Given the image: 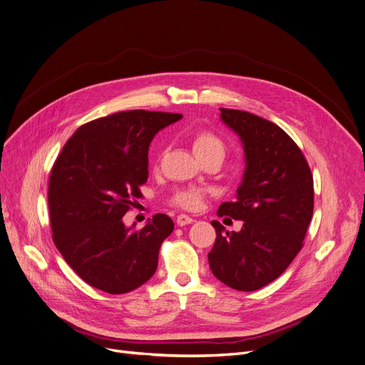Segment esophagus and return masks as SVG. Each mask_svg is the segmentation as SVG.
<instances>
[{
    "label": "esophagus",
    "mask_w": 365,
    "mask_h": 365,
    "mask_svg": "<svg viewBox=\"0 0 365 365\" xmlns=\"http://www.w3.org/2000/svg\"><path fill=\"white\" fill-rule=\"evenodd\" d=\"M176 222H178L179 227H185V225L192 224L194 219H192L191 216H187V215H179L178 219H176Z\"/></svg>",
    "instance_id": "34e87169"
}]
</instances>
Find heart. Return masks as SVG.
<instances>
[{
    "instance_id": "1",
    "label": "heart",
    "mask_w": 365,
    "mask_h": 365,
    "mask_svg": "<svg viewBox=\"0 0 365 365\" xmlns=\"http://www.w3.org/2000/svg\"><path fill=\"white\" fill-rule=\"evenodd\" d=\"M192 149L195 155L200 158L216 155L224 158L225 156V143L216 134L210 131H200L192 137ZM204 192L197 187H186L180 189L173 197V204L179 205L185 210H197L202 204Z\"/></svg>"
}]
</instances>
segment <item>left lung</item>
<instances>
[{"instance_id": "1", "label": "left lung", "mask_w": 365, "mask_h": 365, "mask_svg": "<svg viewBox=\"0 0 365 365\" xmlns=\"http://www.w3.org/2000/svg\"><path fill=\"white\" fill-rule=\"evenodd\" d=\"M220 119L240 137L245 174L237 200L219 216L243 220L230 232L217 220L210 270L237 291H257L276 280L303 247L313 215V176L303 152L276 123L243 110L220 108Z\"/></svg>"}]
</instances>
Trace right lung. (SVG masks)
<instances>
[{"instance_id": "1", "label": "right lung", "mask_w": 365, "mask_h": 365, "mask_svg": "<svg viewBox=\"0 0 365 365\" xmlns=\"http://www.w3.org/2000/svg\"><path fill=\"white\" fill-rule=\"evenodd\" d=\"M179 113L128 110L82 125L62 148L49 179L53 243L91 287L125 294L156 272L158 253L173 220L155 215L141 230L123 215L148 180L149 146Z\"/></svg>"}]
</instances>
